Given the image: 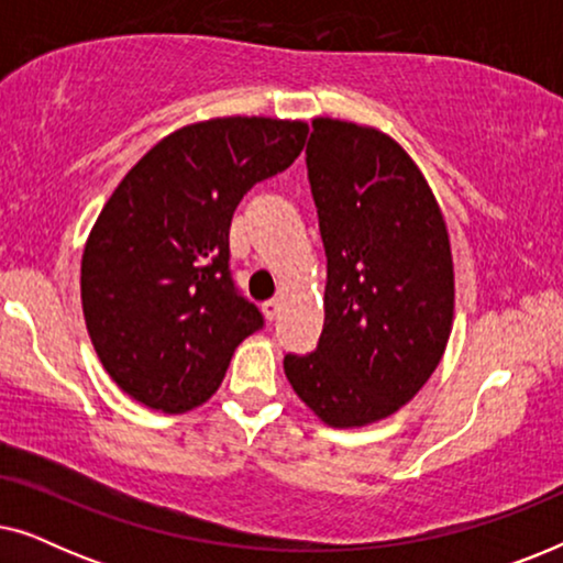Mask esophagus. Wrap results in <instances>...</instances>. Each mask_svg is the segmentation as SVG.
<instances>
[{
	"instance_id": "34e87169",
	"label": "esophagus",
	"mask_w": 563,
	"mask_h": 563,
	"mask_svg": "<svg viewBox=\"0 0 563 563\" xmlns=\"http://www.w3.org/2000/svg\"><path fill=\"white\" fill-rule=\"evenodd\" d=\"M261 310H264V314H266L268 320H274L276 314H279V310H282V302L276 297L274 299H266V302L261 305Z\"/></svg>"
}]
</instances>
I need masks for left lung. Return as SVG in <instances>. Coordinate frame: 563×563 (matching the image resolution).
I'll return each mask as SVG.
<instances>
[{
	"mask_svg": "<svg viewBox=\"0 0 563 563\" xmlns=\"http://www.w3.org/2000/svg\"><path fill=\"white\" fill-rule=\"evenodd\" d=\"M307 179L328 256L318 349L287 353L297 397L330 428L389 418L441 364L453 325L445 220L402 145L314 118Z\"/></svg>",
	"mask_w": 563,
	"mask_h": 563,
	"instance_id": "left-lung-1",
	"label": "left lung"
}]
</instances>
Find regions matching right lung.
I'll return each mask as SVG.
<instances>
[{
  "label": "right lung",
  "instance_id": "right-lung-1",
  "mask_svg": "<svg viewBox=\"0 0 563 563\" xmlns=\"http://www.w3.org/2000/svg\"><path fill=\"white\" fill-rule=\"evenodd\" d=\"M307 133L299 120L195 122L153 145L107 199L81 256V305L125 395L187 412L264 328L230 276V222L253 184L295 164Z\"/></svg>",
  "mask_w": 563,
  "mask_h": 563
}]
</instances>
